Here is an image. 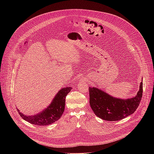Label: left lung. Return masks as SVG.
Wrapping results in <instances>:
<instances>
[{"instance_id": "8db88e82", "label": "left lung", "mask_w": 154, "mask_h": 154, "mask_svg": "<svg viewBox=\"0 0 154 154\" xmlns=\"http://www.w3.org/2000/svg\"><path fill=\"white\" fill-rule=\"evenodd\" d=\"M90 104L99 118L109 121L122 119L133 114L139 106L143 95V82L134 97L121 99L109 96L94 87H89Z\"/></svg>"}]
</instances>
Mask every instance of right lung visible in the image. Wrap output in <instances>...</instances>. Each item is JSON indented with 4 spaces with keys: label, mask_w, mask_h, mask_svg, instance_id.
<instances>
[{
    "label": "right lung",
    "mask_w": 154,
    "mask_h": 154,
    "mask_svg": "<svg viewBox=\"0 0 154 154\" xmlns=\"http://www.w3.org/2000/svg\"><path fill=\"white\" fill-rule=\"evenodd\" d=\"M71 87H65L61 89L51 103L45 110L35 115H25L17 109L20 116L26 121L36 125H48L58 120L63 115L64 106L65 99L67 94L71 91Z\"/></svg>",
    "instance_id": "1"
}]
</instances>
